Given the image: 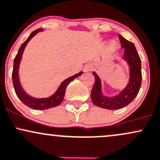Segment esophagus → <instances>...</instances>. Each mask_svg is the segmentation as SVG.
Returning a JSON list of instances; mask_svg holds the SVG:
<instances>
[{"instance_id":"34e87169","label":"esophagus","mask_w":160,"mask_h":160,"mask_svg":"<svg viewBox=\"0 0 160 160\" xmlns=\"http://www.w3.org/2000/svg\"><path fill=\"white\" fill-rule=\"evenodd\" d=\"M85 70H86V71H88V70H89V69H85Z\"/></svg>"}]
</instances>
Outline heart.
I'll return each instance as SVG.
<instances>
[{
  "label": "heart",
  "mask_w": 160,
  "mask_h": 160,
  "mask_svg": "<svg viewBox=\"0 0 160 160\" xmlns=\"http://www.w3.org/2000/svg\"><path fill=\"white\" fill-rule=\"evenodd\" d=\"M114 47H115V45H114L113 44H111V48H113Z\"/></svg>",
  "instance_id": "1"
}]
</instances>
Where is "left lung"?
Returning <instances> with one entry per match:
<instances>
[{
  "mask_svg": "<svg viewBox=\"0 0 160 160\" xmlns=\"http://www.w3.org/2000/svg\"><path fill=\"white\" fill-rule=\"evenodd\" d=\"M122 48L125 49L124 59L130 66V78L127 87L118 96L114 98H104L100 93V80L95 72H93L95 81L91 90V98L93 103L100 108L119 109L126 107L133 100L141 88L142 73L141 58L134 44L119 35Z\"/></svg>",
  "mask_w": 160,
  "mask_h": 160,
  "instance_id": "8db88e82",
  "label": "left lung"
}]
</instances>
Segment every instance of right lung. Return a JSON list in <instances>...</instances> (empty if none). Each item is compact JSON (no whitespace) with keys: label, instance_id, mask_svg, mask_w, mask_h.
I'll use <instances>...</instances> for the list:
<instances>
[{"label":"right lung","instance_id":"add662e5","mask_svg":"<svg viewBox=\"0 0 160 160\" xmlns=\"http://www.w3.org/2000/svg\"><path fill=\"white\" fill-rule=\"evenodd\" d=\"M39 32H42L41 28H38V29L35 30L32 32L29 37L26 39V41L24 43H22V45L19 48L18 53L16 56L15 59L13 61V69H12V84H13V88L15 90V92L17 94V97L27 107H30V108L33 109H46L51 108V107H57V106L60 105L63 100V97L65 94V91L68 85L72 81L74 78H77L79 75H81L83 73V72L78 73V74L73 75V76L69 77V78H66L65 81L61 83V85L57 91L54 93L51 97L48 98H42V99H38V98H34L32 97L28 96V94L23 91V89L21 87L20 83H19V63H20L21 59H22V55L24 51L25 48L28 43V41L31 40V38L33 36Z\"/></svg>","mask_w":160,"mask_h":160}]
</instances>
